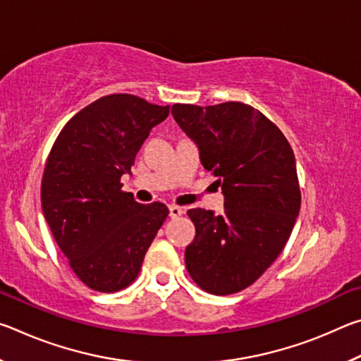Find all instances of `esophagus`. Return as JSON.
<instances>
[{
    "label": "esophagus",
    "mask_w": 361,
    "mask_h": 361,
    "mask_svg": "<svg viewBox=\"0 0 361 361\" xmlns=\"http://www.w3.org/2000/svg\"><path fill=\"white\" fill-rule=\"evenodd\" d=\"M169 212H170V218H178L183 215V209L178 205H170Z\"/></svg>",
    "instance_id": "34e87169"
}]
</instances>
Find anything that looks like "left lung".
Segmentation results:
<instances>
[{
  "instance_id": "obj_1",
  "label": "left lung",
  "mask_w": 361,
  "mask_h": 361,
  "mask_svg": "<svg viewBox=\"0 0 361 361\" xmlns=\"http://www.w3.org/2000/svg\"><path fill=\"white\" fill-rule=\"evenodd\" d=\"M172 114L224 194L223 215L188 212L195 226L185 252L189 276L212 295L245 290L282 253L299 215L291 146L274 122L240 102L176 103Z\"/></svg>"
}]
</instances>
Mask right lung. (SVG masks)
<instances>
[{"label":"right lung","instance_id":"obj_1","mask_svg":"<svg viewBox=\"0 0 361 361\" xmlns=\"http://www.w3.org/2000/svg\"><path fill=\"white\" fill-rule=\"evenodd\" d=\"M170 106L130 94L90 103L66 122L47 157L42 213L73 272L89 288L114 293L137 279L166 221L161 202L138 204L121 191L138 149Z\"/></svg>","mask_w":361,"mask_h":361}]
</instances>
